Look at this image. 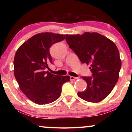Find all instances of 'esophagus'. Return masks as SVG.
Returning <instances> with one entry per match:
<instances>
[{
    "instance_id": "esophagus-1",
    "label": "esophagus",
    "mask_w": 132,
    "mask_h": 132,
    "mask_svg": "<svg viewBox=\"0 0 132 132\" xmlns=\"http://www.w3.org/2000/svg\"><path fill=\"white\" fill-rule=\"evenodd\" d=\"M70 80H76V79H78V77H73V76H70Z\"/></svg>"
}]
</instances>
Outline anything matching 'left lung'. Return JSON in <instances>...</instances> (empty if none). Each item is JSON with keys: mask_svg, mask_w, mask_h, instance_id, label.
Returning <instances> with one entry per match:
<instances>
[{"mask_svg": "<svg viewBox=\"0 0 132 132\" xmlns=\"http://www.w3.org/2000/svg\"><path fill=\"white\" fill-rule=\"evenodd\" d=\"M65 39L81 62L89 65L92 72V76L82 77L87 88L77 95L86 102H100L111 93L118 81L121 67L118 48L111 40L96 32L67 34Z\"/></svg>", "mask_w": 132, "mask_h": 132, "instance_id": "1", "label": "left lung"}]
</instances>
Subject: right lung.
<instances>
[{"label": "right lung", "instance_id": "right-lung-1", "mask_svg": "<svg viewBox=\"0 0 132 132\" xmlns=\"http://www.w3.org/2000/svg\"><path fill=\"white\" fill-rule=\"evenodd\" d=\"M65 35L38 34L18 48L14 59V76L19 87L28 98L38 104L53 102L60 97L62 86L70 81L68 76H57L46 71L53 64L49 49L64 40Z\"/></svg>", "mask_w": 132, "mask_h": 132}]
</instances>
